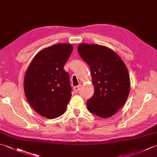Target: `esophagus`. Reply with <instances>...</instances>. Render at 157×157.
<instances>
[{"mask_svg": "<svg viewBox=\"0 0 157 157\" xmlns=\"http://www.w3.org/2000/svg\"><path fill=\"white\" fill-rule=\"evenodd\" d=\"M79 89V86H74V87H73V91H74V93H78V92Z\"/></svg>", "mask_w": 157, "mask_h": 157, "instance_id": "34e87169", "label": "esophagus"}]
</instances>
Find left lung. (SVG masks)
Segmentation results:
<instances>
[{
    "label": "left lung",
    "instance_id": "obj_1",
    "mask_svg": "<svg viewBox=\"0 0 157 157\" xmlns=\"http://www.w3.org/2000/svg\"><path fill=\"white\" fill-rule=\"evenodd\" d=\"M79 56L90 69L94 94L87 101L89 112L100 118H109L127 101L131 82L127 67L118 55L105 46L79 44Z\"/></svg>",
    "mask_w": 157,
    "mask_h": 157
}]
</instances>
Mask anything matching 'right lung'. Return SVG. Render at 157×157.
Masks as SVG:
<instances>
[{
	"label": "right lung",
	"instance_id": "add662e5",
	"mask_svg": "<svg viewBox=\"0 0 157 157\" xmlns=\"http://www.w3.org/2000/svg\"><path fill=\"white\" fill-rule=\"evenodd\" d=\"M73 50V45L69 44L43 49L26 71L24 88L27 101L36 113L45 118H58L66 111L72 88L64 66Z\"/></svg>",
	"mask_w": 157,
	"mask_h": 157
}]
</instances>
